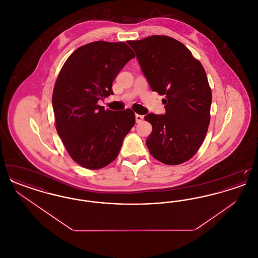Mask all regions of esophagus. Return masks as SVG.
<instances>
[{"label": "esophagus", "instance_id": "34e87169", "mask_svg": "<svg viewBox=\"0 0 258 258\" xmlns=\"http://www.w3.org/2000/svg\"><path fill=\"white\" fill-rule=\"evenodd\" d=\"M143 119H144V116H142V115H139V114H136V115H135V120H136V123H140V122H142V121H143Z\"/></svg>", "mask_w": 258, "mask_h": 258}]
</instances>
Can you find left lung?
Returning a JSON list of instances; mask_svg holds the SVG:
<instances>
[{
    "label": "left lung",
    "instance_id": "left-lung-1",
    "mask_svg": "<svg viewBox=\"0 0 258 258\" xmlns=\"http://www.w3.org/2000/svg\"><path fill=\"white\" fill-rule=\"evenodd\" d=\"M153 91L165 96L164 115L145 116L153 131L148 136L151 155L167 165L190 160L208 132L212 91L201 62L177 39L152 36L130 40Z\"/></svg>",
    "mask_w": 258,
    "mask_h": 258
}]
</instances>
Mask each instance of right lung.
<instances>
[{"mask_svg":"<svg viewBox=\"0 0 258 258\" xmlns=\"http://www.w3.org/2000/svg\"><path fill=\"white\" fill-rule=\"evenodd\" d=\"M135 57L124 42L94 41L75 50L58 74L52 96L55 126L71 158L84 168L111 163L135 125L134 111L98 104L113 95V81Z\"/></svg>","mask_w":258,"mask_h":258,"instance_id":"add662e5","label":"right lung"}]
</instances>
